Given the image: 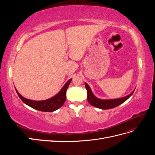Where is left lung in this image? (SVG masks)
Instances as JSON below:
<instances>
[{
	"label": "left lung",
	"mask_w": 155,
	"mask_h": 155,
	"mask_svg": "<svg viewBox=\"0 0 155 155\" xmlns=\"http://www.w3.org/2000/svg\"><path fill=\"white\" fill-rule=\"evenodd\" d=\"M85 85L87 91V100L91 105L99 108L101 109H110L121 105L125 102L127 100L132 96L134 90L130 94L123 97L117 98V99H109V100H101L96 97L92 93L91 88L88 86V84L85 82Z\"/></svg>",
	"instance_id": "1"
}]
</instances>
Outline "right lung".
<instances>
[{
	"label": "right lung",
	"instance_id": "obj_1",
	"mask_svg": "<svg viewBox=\"0 0 155 155\" xmlns=\"http://www.w3.org/2000/svg\"><path fill=\"white\" fill-rule=\"evenodd\" d=\"M72 81V79H70L69 80L64 84L63 88L61 89V91L57 94L53 96L50 99L43 100V101H34L26 99V98L22 96L17 89L15 91L17 94L21 98V100L25 103V104L28 105L29 107L33 108V109L38 110L43 112H54L61 107L64 103L66 101V92L67 88L70 85V81Z\"/></svg>",
	"mask_w": 155,
	"mask_h": 155
}]
</instances>
